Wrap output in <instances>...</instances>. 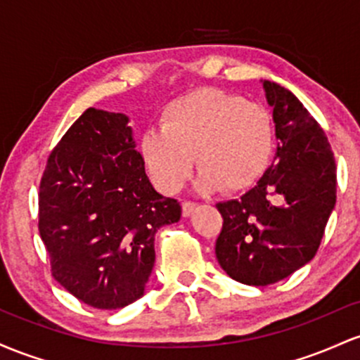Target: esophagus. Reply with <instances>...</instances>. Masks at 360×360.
Here are the masks:
<instances>
[{
    "mask_svg": "<svg viewBox=\"0 0 360 360\" xmlns=\"http://www.w3.org/2000/svg\"><path fill=\"white\" fill-rule=\"evenodd\" d=\"M197 207V204L195 202H191V200H185L184 204H181V214H184L185 217L187 216H191V214L193 212V209Z\"/></svg>",
    "mask_w": 360,
    "mask_h": 360,
    "instance_id": "1",
    "label": "esophagus"
}]
</instances>
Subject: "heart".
<instances>
[{"instance_id":"heart-1","label":"heart","mask_w":360,"mask_h":360,"mask_svg":"<svg viewBox=\"0 0 360 360\" xmlns=\"http://www.w3.org/2000/svg\"><path fill=\"white\" fill-rule=\"evenodd\" d=\"M276 146L272 115L264 105L219 90H199L175 100L161 115V131L141 137V156L161 191L173 193L202 172L199 188L234 193L267 172Z\"/></svg>"}]
</instances>
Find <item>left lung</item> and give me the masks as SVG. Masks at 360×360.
<instances>
[{
	"label": "left lung",
	"mask_w": 360,
	"mask_h": 360,
	"mask_svg": "<svg viewBox=\"0 0 360 360\" xmlns=\"http://www.w3.org/2000/svg\"><path fill=\"white\" fill-rule=\"evenodd\" d=\"M278 139L276 163L243 197L219 202V265L234 281L269 285L308 264L337 202V165L320 124L281 84L264 82Z\"/></svg>",
	"instance_id": "8db88e82"
}]
</instances>
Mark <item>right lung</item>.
Masks as SVG:
<instances>
[{"label": "right lung", "instance_id": "add662e5", "mask_svg": "<svg viewBox=\"0 0 360 360\" xmlns=\"http://www.w3.org/2000/svg\"><path fill=\"white\" fill-rule=\"evenodd\" d=\"M129 117L88 108L51 151L39 187V233L56 281L84 304L139 300L155 234L179 223L180 202L153 188Z\"/></svg>", "mask_w": 360, "mask_h": 360}]
</instances>
